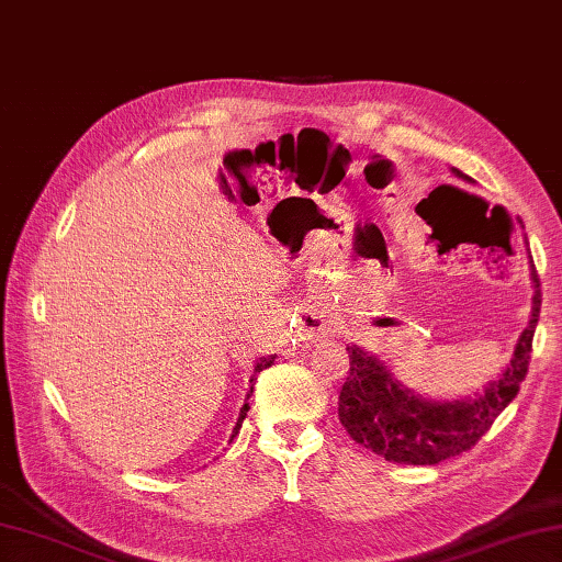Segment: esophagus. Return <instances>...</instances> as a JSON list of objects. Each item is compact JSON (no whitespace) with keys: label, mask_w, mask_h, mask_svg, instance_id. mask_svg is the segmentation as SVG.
<instances>
[{"label":"esophagus","mask_w":562,"mask_h":562,"mask_svg":"<svg viewBox=\"0 0 562 562\" xmlns=\"http://www.w3.org/2000/svg\"><path fill=\"white\" fill-rule=\"evenodd\" d=\"M306 330L314 333V336H321V338H326L328 333H330L328 324H326V321H321V316H312V318H308V321H306Z\"/></svg>","instance_id":"esophagus-1"}]
</instances>
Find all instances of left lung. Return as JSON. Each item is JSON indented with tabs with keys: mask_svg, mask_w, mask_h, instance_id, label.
Masks as SVG:
<instances>
[{
	"mask_svg": "<svg viewBox=\"0 0 562 562\" xmlns=\"http://www.w3.org/2000/svg\"><path fill=\"white\" fill-rule=\"evenodd\" d=\"M463 181H473L459 169H451ZM533 306L529 326L505 372L469 398L427 401L420 393L403 386L386 364L367 355L357 345H348L350 372L340 389L338 415L348 435L364 449L379 453L393 463L432 465L461 451H469L479 441L495 417L515 401L519 384L529 372L533 330L541 314V282L531 266Z\"/></svg>",
	"mask_w": 562,
	"mask_h": 562,
	"instance_id": "1",
	"label": "left lung"
}]
</instances>
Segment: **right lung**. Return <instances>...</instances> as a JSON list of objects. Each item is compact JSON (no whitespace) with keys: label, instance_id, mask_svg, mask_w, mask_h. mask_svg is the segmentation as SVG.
Wrapping results in <instances>:
<instances>
[{"label":"right lung","instance_id":"obj_1","mask_svg":"<svg viewBox=\"0 0 562 562\" xmlns=\"http://www.w3.org/2000/svg\"><path fill=\"white\" fill-rule=\"evenodd\" d=\"M274 362V355H268V357H260V360H258V364H256V369H254V374H250V391L246 393V403H244V408H241V413H238V420H236V427H234V432H232V439L238 435V429H241V423H244V417H246V413H248V408H250V405H248V398H250V393H254V384H256V374L258 372H262V369H268L270 364Z\"/></svg>","mask_w":562,"mask_h":562}]
</instances>
